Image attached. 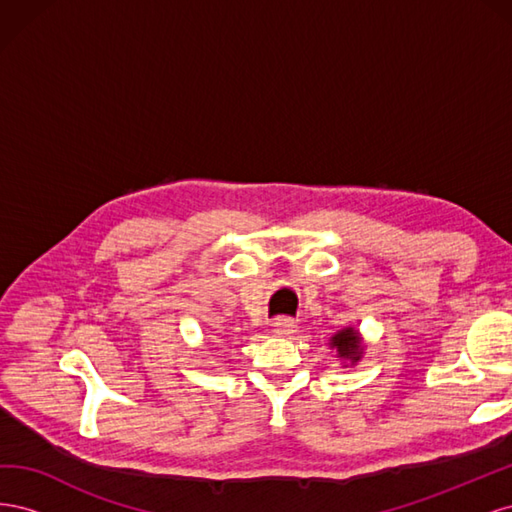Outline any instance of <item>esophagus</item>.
<instances>
[{
    "label": "esophagus",
    "instance_id": "esophagus-1",
    "mask_svg": "<svg viewBox=\"0 0 512 512\" xmlns=\"http://www.w3.org/2000/svg\"><path fill=\"white\" fill-rule=\"evenodd\" d=\"M294 329H297V322L290 320V318H277L273 322V333L277 337H288L290 333H294Z\"/></svg>",
    "mask_w": 512,
    "mask_h": 512
}]
</instances>
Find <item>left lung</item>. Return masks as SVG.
I'll use <instances>...</instances> for the list:
<instances>
[{
  "label": "left lung",
  "mask_w": 512,
  "mask_h": 512,
  "mask_svg": "<svg viewBox=\"0 0 512 512\" xmlns=\"http://www.w3.org/2000/svg\"><path fill=\"white\" fill-rule=\"evenodd\" d=\"M331 348L337 350L339 359L356 363V361L361 359V354H363L359 331L352 329V327H346V329H342V331H337V333L331 337Z\"/></svg>",
  "instance_id": "left-lung-1"
}]
</instances>
